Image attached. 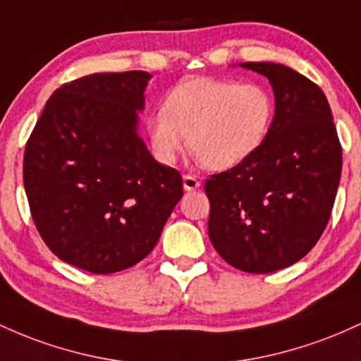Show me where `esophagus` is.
<instances>
[{
    "mask_svg": "<svg viewBox=\"0 0 361 361\" xmlns=\"http://www.w3.org/2000/svg\"><path fill=\"white\" fill-rule=\"evenodd\" d=\"M182 184H184L185 191H196V189H200L201 182L197 180L194 176H189V173H185V176L182 177Z\"/></svg>",
    "mask_w": 361,
    "mask_h": 361,
    "instance_id": "34e87169",
    "label": "esophagus"
}]
</instances>
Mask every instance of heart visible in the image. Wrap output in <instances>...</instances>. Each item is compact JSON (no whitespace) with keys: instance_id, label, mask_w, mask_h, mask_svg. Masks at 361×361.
Here are the masks:
<instances>
[{"instance_id":"heart-1","label":"heart","mask_w":361,"mask_h":361,"mask_svg":"<svg viewBox=\"0 0 361 361\" xmlns=\"http://www.w3.org/2000/svg\"><path fill=\"white\" fill-rule=\"evenodd\" d=\"M273 116V97L261 85L191 78L169 92L147 131L161 164H173L188 136L189 153L201 167L228 170L264 143Z\"/></svg>"}]
</instances>
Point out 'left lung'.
Listing matches in <instances>:
<instances>
[{
    "label": "left lung",
    "mask_w": 361,
    "mask_h": 361,
    "mask_svg": "<svg viewBox=\"0 0 361 361\" xmlns=\"http://www.w3.org/2000/svg\"><path fill=\"white\" fill-rule=\"evenodd\" d=\"M268 76L274 117L249 159L209 176L208 233L233 268L266 274L300 261L333 212L343 152L326 95L288 66L240 63Z\"/></svg>",
    "instance_id": "8db88e82"
}]
</instances>
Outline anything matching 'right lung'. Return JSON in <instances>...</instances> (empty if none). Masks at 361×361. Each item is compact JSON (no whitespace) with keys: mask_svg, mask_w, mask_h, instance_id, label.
I'll return each instance as SVG.
<instances>
[{"mask_svg":"<svg viewBox=\"0 0 361 361\" xmlns=\"http://www.w3.org/2000/svg\"><path fill=\"white\" fill-rule=\"evenodd\" d=\"M147 71L95 73L51 95L23 155L32 220L61 261L93 274L137 264L182 197V176L137 136Z\"/></svg>","mask_w":361,"mask_h":361,"instance_id":"obj_1","label":"right lung"}]
</instances>
